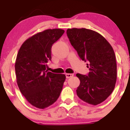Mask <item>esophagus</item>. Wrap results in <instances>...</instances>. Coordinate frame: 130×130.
Segmentation results:
<instances>
[{"label": "esophagus", "mask_w": 130, "mask_h": 130, "mask_svg": "<svg viewBox=\"0 0 130 130\" xmlns=\"http://www.w3.org/2000/svg\"><path fill=\"white\" fill-rule=\"evenodd\" d=\"M73 73H66V77L67 79L72 77H73Z\"/></svg>", "instance_id": "1"}]
</instances>
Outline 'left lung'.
Instances as JSON below:
<instances>
[{"instance_id":"left-lung-1","label":"left lung","mask_w":130,"mask_h":130,"mask_svg":"<svg viewBox=\"0 0 130 130\" xmlns=\"http://www.w3.org/2000/svg\"><path fill=\"white\" fill-rule=\"evenodd\" d=\"M67 36L83 60H88V75L77 73L80 85L78 97L96 105L105 101L114 90L117 81V62L114 50L98 32L87 28H68Z\"/></svg>"}]
</instances>
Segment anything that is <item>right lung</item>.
<instances>
[{
  "mask_svg": "<svg viewBox=\"0 0 130 130\" xmlns=\"http://www.w3.org/2000/svg\"><path fill=\"white\" fill-rule=\"evenodd\" d=\"M60 28L47 29L23 42L15 63L16 79L21 92L33 106L45 109L59 97L66 79L64 74L47 72L51 47L64 34Z\"/></svg>",
  "mask_w": 130,
  "mask_h": 130,
  "instance_id": "1",
  "label": "right lung"
}]
</instances>
